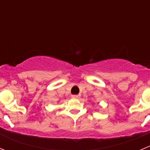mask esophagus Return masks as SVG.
<instances>
[{"label":"esophagus","instance_id":"esophagus-1","mask_svg":"<svg viewBox=\"0 0 150 150\" xmlns=\"http://www.w3.org/2000/svg\"><path fill=\"white\" fill-rule=\"evenodd\" d=\"M73 99H79L80 98V95H72Z\"/></svg>","mask_w":150,"mask_h":150}]
</instances>
